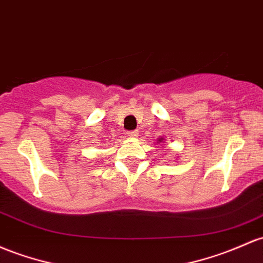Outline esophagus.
<instances>
[{"mask_svg": "<svg viewBox=\"0 0 263 263\" xmlns=\"http://www.w3.org/2000/svg\"><path fill=\"white\" fill-rule=\"evenodd\" d=\"M127 135H128L129 138H136L138 136V131H129Z\"/></svg>", "mask_w": 263, "mask_h": 263, "instance_id": "obj_1", "label": "esophagus"}]
</instances>
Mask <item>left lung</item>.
<instances>
[{"label": "left lung", "mask_w": 263, "mask_h": 263, "mask_svg": "<svg viewBox=\"0 0 263 263\" xmlns=\"http://www.w3.org/2000/svg\"><path fill=\"white\" fill-rule=\"evenodd\" d=\"M163 138L162 137H160V138H158V140H157V143H162L163 142Z\"/></svg>", "instance_id": "8db88e82"}]
</instances>
